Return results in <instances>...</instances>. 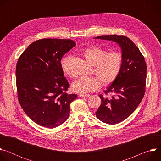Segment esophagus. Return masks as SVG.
I'll return each mask as SVG.
<instances>
[{
	"label": "esophagus",
	"instance_id": "obj_1",
	"mask_svg": "<svg viewBox=\"0 0 161 161\" xmlns=\"http://www.w3.org/2000/svg\"><path fill=\"white\" fill-rule=\"evenodd\" d=\"M80 97H89L90 95V94H80L79 95Z\"/></svg>",
	"mask_w": 161,
	"mask_h": 161
}]
</instances>
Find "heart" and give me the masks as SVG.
Returning a JSON list of instances; mask_svg holds the SVG:
<instances>
[{
	"instance_id": "1",
	"label": "heart",
	"mask_w": 161,
	"mask_h": 161,
	"mask_svg": "<svg viewBox=\"0 0 161 161\" xmlns=\"http://www.w3.org/2000/svg\"><path fill=\"white\" fill-rule=\"evenodd\" d=\"M84 57L91 65H94V73L96 76H83L73 82L71 88L75 92L85 94L99 90L101 84L108 85L117 78L122 65L123 56L118 52L106 53V50L92 46L83 53ZM73 60L71 55H67L60 60V67L63 73L73 77L71 65Z\"/></svg>"
}]
</instances>
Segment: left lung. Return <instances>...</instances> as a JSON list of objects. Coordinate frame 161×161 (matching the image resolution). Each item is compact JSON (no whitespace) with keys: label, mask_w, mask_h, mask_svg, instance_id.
Instances as JSON below:
<instances>
[{"label":"left lung","mask_w":161,"mask_h":161,"mask_svg":"<svg viewBox=\"0 0 161 161\" xmlns=\"http://www.w3.org/2000/svg\"><path fill=\"white\" fill-rule=\"evenodd\" d=\"M96 39L117 42L122 49L123 62L121 71L109 87L104 91L110 97L99 95L101 104L96 115L108 124H116L129 117L142 101L146 87L147 64L136 45L127 37L119 35L97 36Z\"/></svg>","instance_id":"8db88e82"}]
</instances>
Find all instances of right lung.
<instances>
[{"label": "right lung", "mask_w": 161, "mask_h": 161, "mask_svg": "<svg viewBox=\"0 0 161 161\" xmlns=\"http://www.w3.org/2000/svg\"><path fill=\"white\" fill-rule=\"evenodd\" d=\"M76 46L71 39H42L21 53L16 67V88L20 106L37 124L55 128L69 116L70 104L76 94H67L69 87L60 60Z\"/></svg>", "instance_id": "right-lung-1"}]
</instances>
